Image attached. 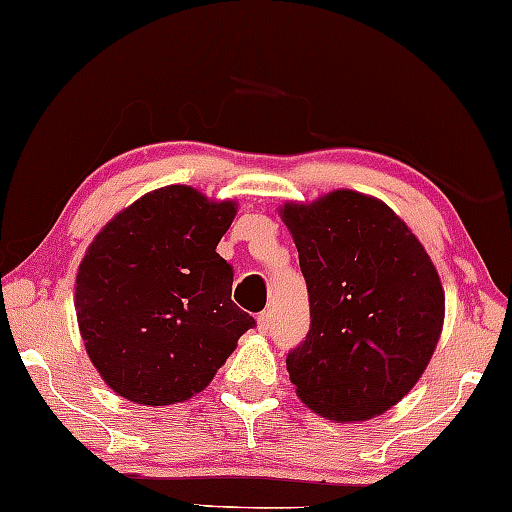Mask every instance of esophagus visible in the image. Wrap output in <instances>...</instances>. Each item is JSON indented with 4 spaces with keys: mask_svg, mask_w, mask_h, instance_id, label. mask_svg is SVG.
Here are the masks:
<instances>
[{
    "mask_svg": "<svg viewBox=\"0 0 512 512\" xmlns=\"http://www.w3.org/2000/svg\"><path fill=\"white\" fill-rule=\"evenodd\" d=\"M270 327H272V315H270V310H263V313L258 315V331H261V334H268Z\"/></svg>",
    "mask_w": 512,
    "mask_h": 512,
    "instance_id": "obj_1",
    "label": "esophagus"
}]
</instances>
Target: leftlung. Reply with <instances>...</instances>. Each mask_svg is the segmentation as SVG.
Returning <instances> with one entry per match:
<instances>
[{
    "label": "left lung",
    "instance_id": "left-lung-1",
    "mask_svg": "<svg viewBox=\"0 0 512 512\" xmlns=\"http://www.w3.org/2000/svg\"><path fill=\"white\" fill-rule=\"evenodd\" d=\"M310 301L305 341L287 353L301 400L334 421L393 407L433 357L444 294L421 242L374 197L336 190L287 204Z\"/></svg>",
    "mask_w": 512,
    "mask_h": 512
}]
</instances>
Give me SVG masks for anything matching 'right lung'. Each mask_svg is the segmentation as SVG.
<instances>
[{
    "label": "right lung",
    "mask_w": 512,
    "mask_h": 512,
    "mask_svg": "<svg viewBox=\"0 0 512 512\" xmlns=\"http://www.w3.org/2000/svg\"><path fill=\"white\" fill-rule=\"evenodd\" d=\"M235 214L232 202L169 185L117 214L86 251L79 331L94 367L126 400H188L256 327L232 303V265L216 254Z\"/></svg>",
    "instance_id": "obj_1"
}]
</instances>
